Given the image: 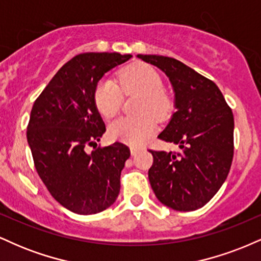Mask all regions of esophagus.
Instances as JSON below:
<instances>
[{
  "mask_svg": "<svg viewBox=\"0 0 261 261\" xmlns=\"http://www.w3.org/2000/svg\"><path fill=\"white\" fill-rule=\"evenodd\" d=\"M130 151H131V154H133V155H136L137 153H139L140 148H139V147H135V146H131V147H130Z\"/></svg>",
  "mask_w": 261,
  "mask_h": 261,
  "instance_id": "34e87169",
  "label": "esophagus"
}]
</instances>
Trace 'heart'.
I'll use <instances>...</instances> for the list:
<instances>
[{
    "label": "heart",
    "mask_w": 261,
    "mask_h": 261,
    "mask_svg": "<svg viewBox=\"0 0 261 261\" xmlns=\"http://www.w3.org/2000/svg\"><path fill=\"white\" fill-rule=\"evenodd\" d=\"M118 83L109 79L100 80L94 88V103L104 118L112 119L120 109L122 92L140 93L136 116H124L112 122L109 135L122 142L141 143L157 128V119L169 115L173 100L164 89L162 80L152 66L143 62L130 65L118 74Z\"/></svg>",
    "instance_id": "1"
}]
</instances>
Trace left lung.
Segmentation results:
<instances>
[{"instance_id":"obj_1","label":"left lung","mask_w":261,"mask_h":261,"mask_svg":"<svg viewBox=\"0 0 261 261\" xmlns=\"http://www.w3.org/2000/svg\"><path fill=\"white\" fill-rule=\"evenodd\" d=\"M167 74L175 93V113L160 134L181 152L153 151L148 170L152 190L163 205L176 211L205 206L220 190L233 160L232 109L211 80L173 58L137 55Z\"/></svg>"}]
</instances>
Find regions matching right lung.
Returning <instances> with one entry per match:
<instances>
[{
	"label": "right lung",
	"instance_id": "1",
	"mask_svg": "<svg viewBox=\"0 0 261 261\" xmlns=\"http://www.w3.org/2000/svg\"><path fill=\"white\" fill-rule=\"evenodd\" d=\"M131 55L85 53L56 72L32 108L27 140L39 176L54 199L79 215L115 202L130 149L121 142L97 147L106 125L94 103L101 77ZM88 145L93 146L91 154Z\"/></svg>",
	"mask_w": 261,
	"mask_h": 261
}]
</instances>
